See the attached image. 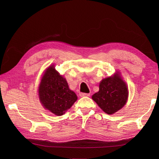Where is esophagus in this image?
Listing matches in <instances>:
<instances>
[{
    "instance_id": "esophagus-1",
    "label": "esophagus",
    "mask_w": 159,
    "mask_h": 159,
    "mask_svg": "<svg viewBox=\"0 0 159 159\" xmlns=\"http://www.w3.org/2000/svg\"><path fill=\"white\" fill-rule=\"evenodd\" d=\"M90 93H80V96L84 97V96H89Z\"/></svg>"
}]
</instances>
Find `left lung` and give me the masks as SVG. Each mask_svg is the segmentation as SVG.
Wrapping results in <instances>:
<instances>
[{
	"label": "left lung",
	"instance_id": "left-lung-1",
	"mask_svg": "<svg viewBox=\"0 0 159 159\" xmlns=\"http://www.w3.org/2000/svg\"><path fill=\"white\" fill-rule=\"evenodd\" d=\"M99 92L92 99L107 114H113L121 109L128 98L126 85L119 74L103 79L99 85Z\"/></svg>",
	"mask_w": 159,
	"mask_h": 159
}]
</instances>
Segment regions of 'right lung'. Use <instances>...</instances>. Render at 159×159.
I'll use <instances>...</instances> for the list:
<instances>
[{"instance_id": "obj_1", "label": "right lung", "mask_w": 159, "mask_h": 159, "mask_svg": "<svg viewBox=\"0 0 159 159\" xmlns=\"http://www.w3.org/2000/svg\"><path fill=\"white\" fill-rule=\"evenodd\" d=\"M39 96L46 109L56 116H62L77 100L75 93L69 89L66 80L59 75L53 66L43 74Z\"/></svg>"}]
</instances>
